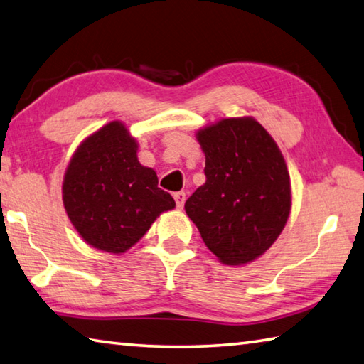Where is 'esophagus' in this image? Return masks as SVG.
Segmentation results:
<instances>
[{
	"mask_svg": "<svg viewBox=\"0 0 364 364\" xmlns=\"http://www.w3.org/2000/svg\"><path fill=\"white\" fill-rule=\"evenodd\" d=\"M175 202H176V207L178 208H183V205H184V200H186V193H183V191H180V193H175Z\"/></svg>",
	"mask_w": 364,
	"mask_h": 364,
	"instance_id": "1",
	"label": "esophagus"
}]
</instances>
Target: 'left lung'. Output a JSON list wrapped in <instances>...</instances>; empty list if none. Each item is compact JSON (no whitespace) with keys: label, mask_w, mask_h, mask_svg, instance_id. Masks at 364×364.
<instances>
[{"label":"left lung","mask_w":364,"mask_h":364,"mask_svg":"<svg viewBox=\"0 0 364 364\" xmlns=\"http://www.w3.org/2000/svg\"><path fill=\"white\" fill-rule=\"evenodd\" d=\"M207 181L184 203L202 240L228 266H243L279 239L291 210L282 151L253 117L221 119L196 134Z\"/></svg>","instance_id":"1"}]
</instances>
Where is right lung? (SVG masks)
Masks as SVG:
<instances>
[{
	"label": "right lung",
	"instance_id": "obj_1",
	"mask_svg": "<svg viewBox=\"0 0 364 364\" xmlns=\"http://www.w3.org/2000/svg\"><path fill=\"white\" fill-rule=\"evenodd\" d=\"M138 143L113 121L79 144L63 176L62 197L77 234L97 250L125 253L164 211L175 208L157 175L136 157Z\"/></svg>",
	"mask_w": 364,
	"mask_h": 364
}]
</instances>
